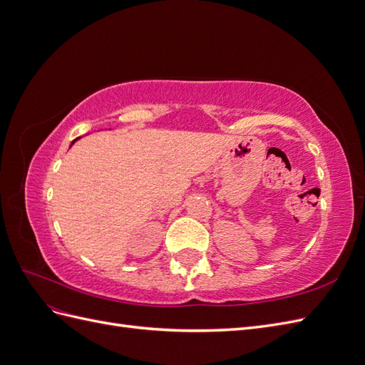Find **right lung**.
<instances>
[{"instance_id": "obj_1", "label": "right lung", "mask_w": 365, "mask_h": 365, "mask_svg": "<svg viewBox=\"0 0 365 365\" xmlns=\"http://www.w3.org/2000/svg\"><path fill=\"white\" fill-rule=\"evenodd\" d=\"M73 143H74V141H73Z\"/></svg>"}]
</instances>
